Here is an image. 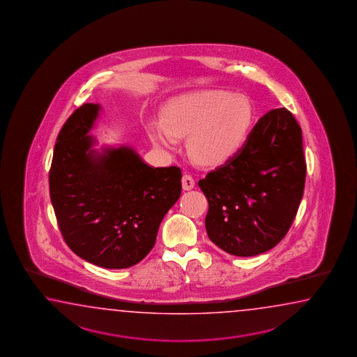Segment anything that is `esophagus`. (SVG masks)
Masks as SVG:
<instances>
[{
	"instance_id": "obj_1",
	"label": "esophagus",
	"mask_w": 357,
	"mask_h": 357,
	"mask_svg": "<svg viewBox=\"0 0 357 357\" xmlns=\"http://www.w3.org/2000/svg\"><path fill=\"white\" fill-rule=\"evenodd\" d=\"M194 186H195V178L192 176H182V188H183V190L194 189Z\"/></svg>"
}]
</instances>
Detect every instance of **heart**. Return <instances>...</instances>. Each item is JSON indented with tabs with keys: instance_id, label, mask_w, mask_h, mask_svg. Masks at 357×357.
I'll return each mask as SVG.
<instances>
[{
	"instance_id": "1",
	"label": "heart",
	"mask_w": 357,
	"mask_h": 357,
	"mask_svg": "<svg viewBox=\"0 0 357 357\" xmlns=\"http://www.w3.org/2000/svg\"><path fill=\"white\" fill-rule=\"evenodd\" d=\"M252 111L246 99L225 91H191L171 99L163 122L148 123L153 143L174 151L177 137L188 135L190 155L203 165H220L243 145Z\"/></svg>"
}]
</instances>
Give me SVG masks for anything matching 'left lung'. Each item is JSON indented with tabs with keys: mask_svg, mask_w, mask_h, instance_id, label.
I'll return each mask as SVG.
<instances>
[{
	"mask_svg": "<svg viewBox=\"0 0 357 357\" xmlns=\"http://www.w3.org/2000/svg\"><path fill=\"white\" fill-rule=\"evenodd\" d=\"M305 177L300 125L286 108L269 111L234 157L197 182L211 241L236 257L271 250L296 217Z\"/></svg>",
	"mask_w": 357,
	"mask_h": 357,
	"instance_id": "left-lung-1",
	"label": "left lung"
}]
</instances>
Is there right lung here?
<instances>
[{
    "mask_svg": "<svg viewBox=\"0 0 357 357\" xmlns=\"http://www.w3.org/2000/svg\"><path fill=\"white\" fill-rule=\"evenodd\" d=\"M99 105L85 103L62 126L50 195L68 248L94 266H135L152 250L160 222L181 195V169L148 166L129 146L93 149Z\"/></svg>",
    "mask_w": 357,
    "mask_h": 357,
    "instance_id": "right-lung-1",
    "label": "right lung"
}]
</instances>
